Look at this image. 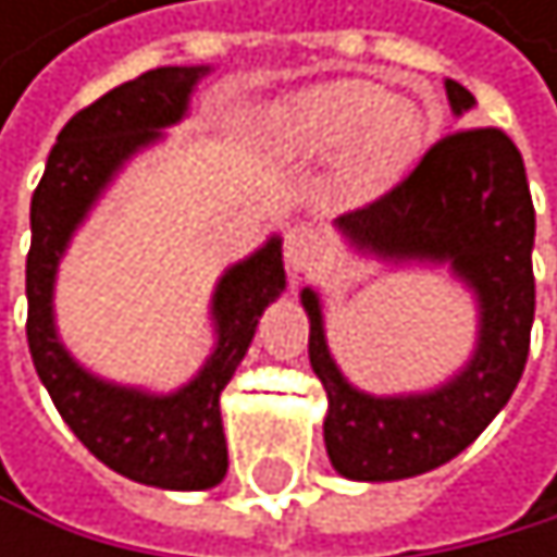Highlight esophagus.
<instances>
[{"label": "esophagus", "instance_id": "obj_1", "mask_svg": "<svg viewBox=\"0 0 557 557\" xmlns=\"http://www.w3.org/2000/svg\"><path fill=\"white\" fill-rule=\"evenodd\" d=\"M284 260L290 273H310L327 260V240L313 226H290L284 240Z\"/></svg>", "mask_w": 557, "mask_h": 557}]
</instances>
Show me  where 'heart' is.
Listing matches in <instances>:
<instances>
[{"mask_svg":"<svg viewBox=\"0 0 557 557\" xmlns=\"http://www.w3.org/2000/svg\"><path fill=\"white\" fill-rule=\"evenodd\" d=\"M270 126L287 149L334 157L337 186L354 203L374 200L408 173L428 146L431 116L371 83H331L273 106Z\"/></svg>","mask_w":557,"mask_h":557,"instance_id":"1","label":"heart"}]
</instances>
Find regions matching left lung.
Here are the masks:
<instances>
[{"label":"left lung","instance_id":"left-lung-1","mask_svg":"<svg viewBox=\"0 0 557 557\" xmlns=\"http://www.w3.org/2000/svg\"><path fill=\"white\" fill-rule=\"evenodd\" d=\"M455 116L474 96L447 79ZM350 247L381 260L447 263L478 300V341L465 368L424 394L374 397L334 363L320 297L304 287L310 368L327 391L324 444L354 481H400L441 468L495 421L521 381L534 320V207L524 160L505 129L465 126L437 139L421 163L368 207L337 216Z\"/></svg>","mask_w":557,"mask_h":557}]
</instances>
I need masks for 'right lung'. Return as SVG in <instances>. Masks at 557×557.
Segmentation results:
<instances>
[{"label": "right lung", "mask_w": 557, "mask_h": 557, "mask_svg": "<svg viewBox=\"0 0 557 557\" xmlns=\"http://www.w3.org/2000/svg\"><path fill=\"white\" fill-rule=\"evenodd\" d=\"M207 73L210 66H160L79 110L55 136L29 210L26 337L36 374L62 421L106 468L170 491L213 487L226 474L220 394L240 368L260 313L287 284L281 237L220 276L210 307L216 347L200 374L173 394L120 387L79 368L55 334L52 287L59 260L99 194L133 153L186 116L189 92Z\"/></svg>", "instance_id": "add662e5"}]
</instances>
